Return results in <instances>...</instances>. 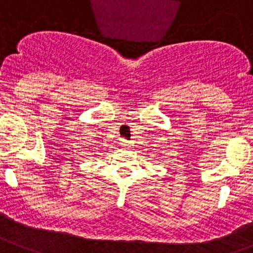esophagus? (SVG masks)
Listing matches in <instances>:
<instances>
[{
    "label": "esophagus",
    "instance_id": "obj_1",
    "mask_svg": "<svg viewBox=\"0 0 253 253\" xmlns=\"http://www.w3.org/2000/svg\"><path fill=\"white\" fill-rule=\"evenodd\" d=\"M120 144H121V145H122V146H126V148H128V146H131V143H130V141H128V140H126V139H121Z\"/></svg>",
    "mask_w": 253,
    "mask_h": 253
}]
</instances>
